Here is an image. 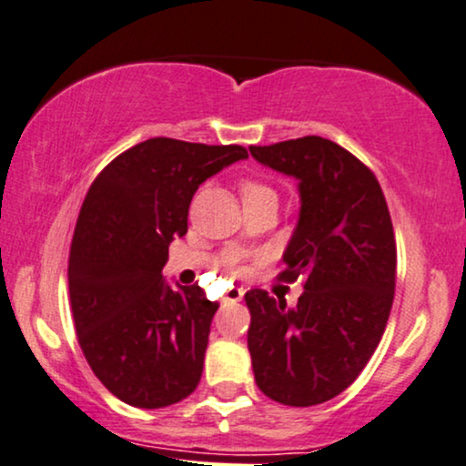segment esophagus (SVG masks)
<instances>
[{
  "instance_id": "obj_1",
  "label": "esophagus",
  "mask_w": 466,
  "mask_h": 466,
  "mask_svg": "<svg viewBox=\"0 0 466 466\" xmlns=\"http://www.w3.org/2000/svg\"><path fill=\"white\" fill-rule=\"evenodd\" d=\"M243 294H245L243 288H229V290L226 292V297H223V303H237L243 299Z\"/></svg>"
}]
</instances>
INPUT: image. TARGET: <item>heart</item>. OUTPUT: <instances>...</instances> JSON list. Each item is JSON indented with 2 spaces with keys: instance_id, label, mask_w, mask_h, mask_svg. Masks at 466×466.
I'll return each mask as SVG.
<instances>
[{
  "instance_id": "obj_1",
  "label": "heart",
  "mask_w": 466,
  "mask_h": 466,
  "mask_svg": "<svg viewBox=\"0 0 466 466\" xmlns=\"http://www.w3.org/2000/svg\"><path fill=\"white\" fill-rule=\"evenodd\" d=\"M264 193H273V191H270V187L262 185V182H258V180H243V182H240V196H243V202H247V199L258 198V196H264ZM237 270H243V268L237 267Z\"/></svg>"
}]
</instances>
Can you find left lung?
<instances>
[{"label": "left lung", "instance_id": "1", "mask_svg": "<svg viewBox=\"0 0 466 466\" xmlns=\"http://www.w3.org/2000/svg\"><path fill=\"white\" fill-rule=\"evenodd\" d=\"M251 157L299 180L301 213L281 281L303 279L297 308L267 290L245 294L247 346L264 396L314 406L350 387L385 333L396 290V238L368 165L331 139L251 146Z\"/></svg>", "mask_w": 466, "mask_h": 466}]
</instances>
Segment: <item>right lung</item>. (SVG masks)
<instances>
[{
  "mask_svg": "<svg viewBox=\"0 0 466 466\" xmlns=\"http://www.w3.org/2000/svg\"><path fill=\"white\" fill-rule=\"evenodd\" d=\"M240 158L243 146L152 137L87 189L68 256L70 309L92 372L122 402L163 409L202 379L219 303L198 284L174 290L161 270L169 243L187 234L193 193Z\"/></svg>",
  "mask_w": 466,
  "mask_h": 466,
  "instance_id": "1",
  "label": "right lung"
}]
</instances>
